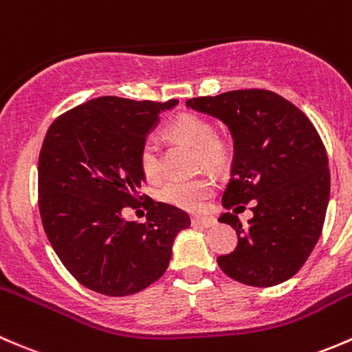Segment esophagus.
Wrapping results in <instances>:
<instances>
[{
  "label": "esophagus",
  "mask_w": 352,
  "mask_h": 352,
  "mask_svg": "<svg viewBox=\"0 0 352 352\" xmlns=\"http://www.w3.org/2000/svg\"><path fill=\"white\" fill-rule=\"evenodd\" d=\"M191 223L195 227H201V229H210L215 226V219L213 217H203V215H193L191 217Z\"/></svg>",
  "instance_id": "obj_1"
}]
</instances>
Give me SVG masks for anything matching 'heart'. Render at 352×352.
Listing matches in <instances>:
<instances>
[{"label": "heart", "mask_w": 352, "mask_h": 352, "mask_svg": "<svg viewBox=\"0 0 352 352\" xmlns=\"http://www.w3.org/2000/svg\"><path fill=\"white\" fill-rule=\"evenodd\" d=\"M168 139L184 144L197 151L198 166L220 169L230 157V147L223 137L217 135L213 125L197 113H181L166 125ZM139 164L147 179L155 181L162 175L161 155L154 142H146L140 149ZM213 183L210 177H195L188 181H169L161 190V200L183 210H197L206 198L212 197Z\"/></svg>", "instance_id": "1"}]
</instances>
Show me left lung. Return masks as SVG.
I'll use <instances>...</instances> for the list:
<instances>
[{
    "mask_svg": "<svg viewBox=\"0 0 352 352\" xmlns=\"http://www.w3.org/2000/svg\"><path fill=\"white\" fill-rule=\"evenodd\" d=\"M186 107L230 130L234 159L222 205L234 212L255 205L248 228L233 213L220 215L239 237L234 252L217 259L220 270L257 288L289 280L314 251L327 212L331 173L320 135L302 110L266 89L193 98Z\"/></svg>",
    "mask_w": 352,
    "mask_h": 352,
    "instance_id": "left-lung-1",
    "label": "left lung"
}]
</instances>
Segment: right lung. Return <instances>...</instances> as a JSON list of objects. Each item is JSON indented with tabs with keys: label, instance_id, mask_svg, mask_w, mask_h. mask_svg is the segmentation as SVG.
Wrapping results in <instances>:
<instances>
[{
	"label": "right lung",
	"instance_id": "1",
	"mask_svg": "<svg viewBox=\"0 0 352 352\" xmlns=\"http://www.w3.org/2000/svg\"><path fill=\"white\" fill-rule=\"evenodd\" d=\"M179 103L100 96L52 122L38 155V208L47 239L86 288L126 296L168 270L176 235L190 217L146 197V222H129L146 183L139 154L159 115ZM142 200V197H140Z\"/></svg>",
	"mask_w": 352,
	"mask_h": 352
}]
</instances>
